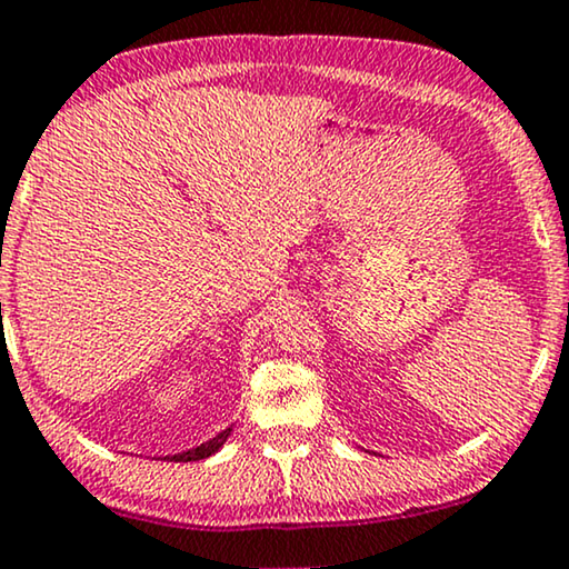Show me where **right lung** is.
Segmentation results:
<instances>
[{"instance_id":"add662e5","label":"right lung","mask_w":569,"mask_h":569,"mask_svg":"<svg viewBox=\"0 0 569 569\" xmlns=\"http://www.w3.org/2000/svg\"><path fill=\"white\" fill-rule=\"evenodd\" d=\"M229 435H231V429H223L221 435H216L213 439H210V442L200 445V448H194V450L181 452V456H173V458H169V460H177V463H189V460H202V458L213 456V452H216L218 448H221L226 439H229Z\"/></svg>"}]
</instances>
